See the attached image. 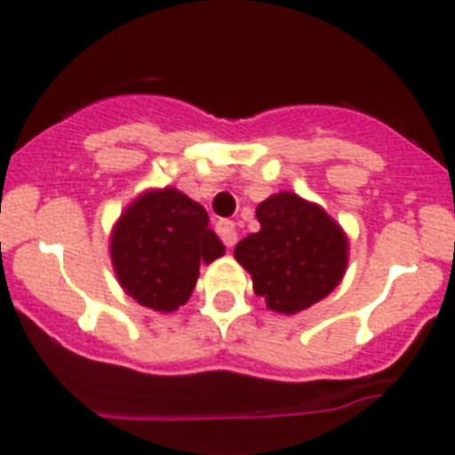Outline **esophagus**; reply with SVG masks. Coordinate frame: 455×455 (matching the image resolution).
Here are the masks:
<instances>
[{
	"label": "esophagus",
	"mask_w": 455,
	"mask_h": 455,
	"mask_svg": "<svg viewBox=\"0 0 455 455\" xmlns=\"http://www.w3.org/2000/svg\"><path fill=\"white\" fill-rule=\"evenodd\" d=\"M216 230H219V236L223 239V243L228 248L235 246L236 239H239V235H236V228H235V223H232V220H219Z\"/></svg>",
	"instance_id": "obj_1"
}]
</instances>
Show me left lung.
Masks as SVG:
<instances>
[{
    "label": "left lung",
    "instance_id": "1",
    "mask_svg": "<svg viewBox=\"0 0 455 455\" xmlns=\"http://www.w3.org/2000/svg\"><path fill=\"white\" fill-rule=\"evenodd\" d=\"M255 214L262 228L236 243L235 257L268 309L296 315L341 283L348 241L319 204L280 191L259 203Z\"/></svg>",
    "mask_w": 455,
    "mask_h": 455
}]
</instances>
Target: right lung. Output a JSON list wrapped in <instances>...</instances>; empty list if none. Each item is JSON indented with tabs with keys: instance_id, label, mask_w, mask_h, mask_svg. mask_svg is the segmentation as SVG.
Here are the masks:
<instances>
[{
	"instance_id": "add662e5",
	"label": "right lung",
	"mask_w": 455,
	"mask_h": 455,
	"mask_svg": "<svg viewBox=\"0 0 455 455\" xmlns=\"http://www.w3.org/2000/svg\"><path fill=\"white\" fill-rule=\"evenodd\" d=\"M223 252L203 204L171 187L139 196L111 235L120 287L155 312H175L187 303L200 262L212 264Z\"/></svg>"
}]
</instances>
